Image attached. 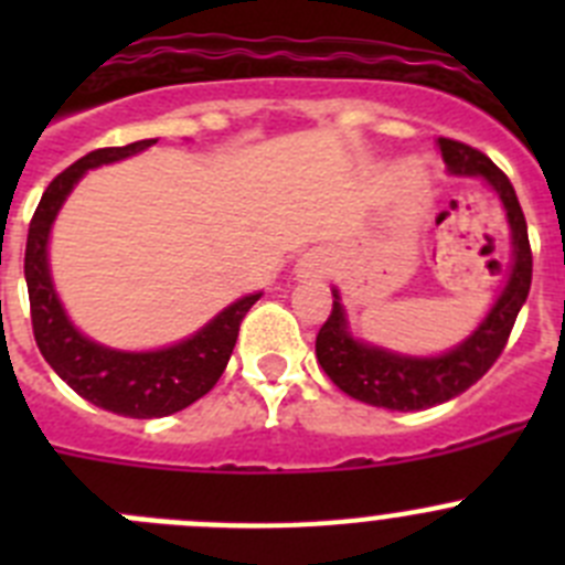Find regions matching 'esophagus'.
<instances>
[{"mask_svg": "<svg viewBox=\"0 0 565 565\" xmlns=\"http://www.w3.org/2000/svg\"><path fill=\"white\" fill-rule=\"evenodd\" d=\"M322 268H326V263L317 254H306V257L299 259V274L302 277H317V274H322Z\"/></svg>", "mask_w": 565, "mask_h": 565, "instance_id": "esophagus-1", "label": "esophagus"}]
</instances>
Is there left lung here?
Segmentation results:
<instances>
[{"instance_id": "obj_1", "label": "left lung", "mask_w": 565, "mask_h": 565, "mask_svg": "<svg viewBox=\"0 0 565 565\" xmlns=\"http://www.w3.org/2000/svg\"><path fill=\"white\" fill-rule=\"evenodd\" d=\"M438 147L450 172L481 174L501 194L509 226H512L515 263L509 271L507 288L481 328L467 342L458 344L456 351L438 359L396 356V353L356 342L348 333L339 294H333L337 299H333L331 313L317 333L319 364L339 391L373 407H387V411H427L469 391L503 353L509 333L515 328L518 311L526 302L529 286H532V246H529L526 217L507 174L489 161L481 149H472L452 138H438Z\"/></svg>"}]
</instances>
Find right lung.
Masks as SVG:
<instances>
[{
  "mask_svg": "<svg viewBox=\"0 0 565 565\" xmlns=\"http://www.w3.org/2000/svg\"><path fill=\"white\" fill-rule=\"evenodd\" d=\"M152 143L158 141L149 138V141H135L127 147L96 149V152L78 158L62 174H56L33 212L28 246H24L30 322H33V337H36L42 356L78 396L93 402L96 407L129 418L172 416L206 396L226 371L228 356L237 342L239 322L259 299V294L237 299L192 339L152 353L109 351V348L84 339L70 326L47 271L50 223L56 221L64 198L87 169L121 161Z\"/></svg>",
  "mask_w": 565,
  "mask_h": 565,
  "instance_id": "1",
  "label": "right lung"
}]
</instances>
